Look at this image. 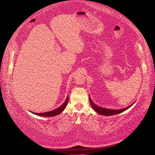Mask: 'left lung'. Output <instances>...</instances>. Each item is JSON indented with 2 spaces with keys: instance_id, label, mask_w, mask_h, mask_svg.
<instances>
[{
  "instance_id": "left-lung-1",
  "label": "left lung",
  "mask_w": 155,
  "mask_h": 155,
  "mask_svg": "<svg viewBox=\"0 0 155 155\" xmlns=\"http://www.w3.org/2000/svg\"><path fill=\"white\" fill-rule=\"evenodd\" d=\"M89 100H90V103H91V105L92 107V109L94 110L97 112V113L100 114L101 115H104V116H112V115H114V114L121 113V112H123L124 111L126 110L127 109H129V108L134 104H131L130 106H128L125 108H124V109H107V108H104V107H100V106L96 105L92 100L90 96H89Z\"/></svg>"
}]
</instances>
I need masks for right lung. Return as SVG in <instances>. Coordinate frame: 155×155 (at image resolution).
I'll return each instance as SVG.
<instances>
[{"mask_svg": "<svg viewBox=\"0 0 155 155\" xmlns=\"http://www.w3.org/2000/svg\"><path fill=\"white\" fill-rule=\"evenodd\" d=\"M68 101V97L67 96L66 100L63 103V105H61L60 107H59L57 109H55L51 111H48V112H41V113H36V112H31V113L36 114L37 116H45V117H51V116H55L56 115H58L60 113L64 110V109H65V107L67 105Z\"/></svg>", "mask_w": 155, "mask_h": 155, "instance_id": "add662e5", "label": "right lung"}]
</instances>
